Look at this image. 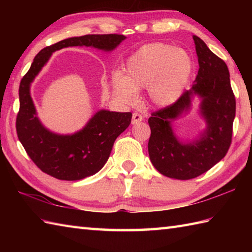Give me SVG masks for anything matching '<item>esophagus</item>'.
Wrapping results in <instances>:
<instances>
[{"mask_svg": "<svg viewBox=\"0 0 252 252\" xmlns=\"http://www.w3.org/2000/svg\"><path fill=\"white\" fill-rule=\"evenodd\" d=\"M142 120H143L142 115L138 114V112H133V115H132V123H133V125H136V123L141 122Z\"/></svg>", "mask_w": 252, "mask_h": 252, "instance_id": "obj_1", "label": "esophagus"}]
</instances>
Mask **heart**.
I'll list each match as a JSON object with an SVG mask.
<instances>
[{
  "label": "heart",
  "instance_id": "heart-1",
  "mask_svg": "<svg viewBox=\"0 0 252 252\" xmlns=\"http://www.w3.org/2000/svg\"><path fill=\"white\" fill-rule=\"evenodd\" d=\"M191 68L190 57L172 45H144L127 61L126 74L114 73L112 92L120 103L133 105L137 99V91L148 89L155 104L167 105L182 92Z\"/></svg>",
  "mask_w": 252,
  "mask_h": 252
}]
</instances>
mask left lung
<instances>
[{
	"mask_svg": "<svg viewBox=\"0 0 252 252\" xmlns=\"http://www.w3.org/2000/svg\"><path fill=\"white\" fill-rule=\"evenodd\" d=\"M199 70L195 83L167 107L152 112L148 154L153 165L168 178L190 180L210 170L225 157L232 144L236 99L225 62L212 53L200 37L192 35ZM195 94L203 98L202 112L208 127L200 141L181 143L169 122L190 104Z\"/></svg>",
	"mask_w": 252,
	"mask_h": 252,
	"instance_id": "obj_1",
	"label": "left lung"
}]
</instances>
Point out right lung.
Returning a JSON list of instances; mask_svg holds the SVG:
<instances>
[{"mask_svg": "<svg viewBox=\"0 0 252 252\" xmlns=\"http://www.w3.org/2000/svg\"><path fill=\"white\" fill-rule=\"evenodd\" d=\"M126 39L122 34H87L69 37L37 53L19 85V111L16 131L26 153L44 173L65 181L82 180L104 167L116 138L130 126L131 112L100 110L83 130L72 135L47 131L35 116L30 83L49 61L53 52L68 46H93L111 51Z\"/></svg>", "mask_w": 252, "mask_h": 252, "instance_id": "right-lung-1", "label": "right lung"}]
</instances>
